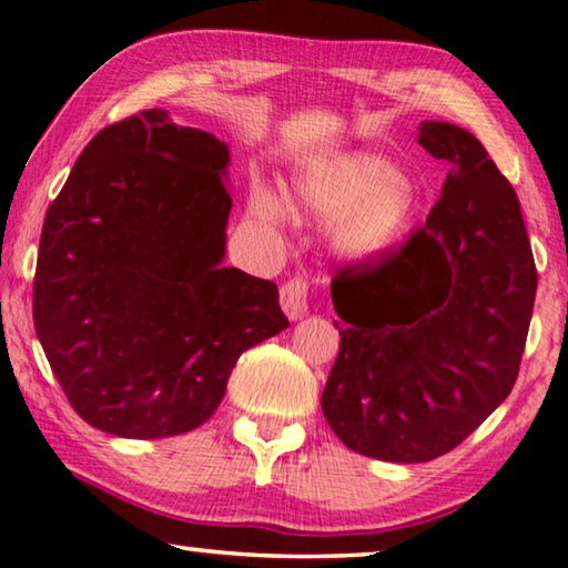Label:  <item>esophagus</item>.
<instances>
[{
  "instance_id": "34e87169",
  "label": "esophagus",
  "mask_w": 568,
  "mask_h": 568,
  "mask_svg": "<svg viewBox=\"0 0 568 568\" xmlns=\"http://www.w3.org/2000/svg\"><path fill=\"white\" fill-rule=\"evenodd\" d=\"M281 306L287 318H301L308 306V281L306 277H291L281 287Z\"/></svg>"
}]
</instances>
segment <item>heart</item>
I'll return each instance as SVG.
<instances>
[{"label":"heart","mask_w":568,"mask_h":568,"mask_svg":"<svg viewBox=\"0 0 568 568\" xmlns=\"http://www.w3.org/2000/svg\"><path fill=\"white\" fill-rule=\"evenodd\" d=\"M295 201L313 216L332 219L336 250L354 260L395 247L416 214V191L408 178L367 152L308 168L295 183ZM250 214L262 226L283 222V206L267 191L252 193Z\"/></svg>","instance_id":"heart-1"}]
</instances>
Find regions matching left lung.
<instances>
[{"mask_svg":"<svg viewBox=\"0 0 568 568\" xmlns=\"http://www.w3.org/2000/svg\"><path fill=\"white\" fill-rule=\"evenodd\" d=\"M418 142L452 163L442 199L400 247L334 275L344 326L321 395L352 452L397 464L452 452L510 395L538 287L520 201L481 142L448 122Z\"/></svg>","mask_w":568,"mask_h":568,"instance_id":"8db88e82","label":"left lung"}]
</instances>
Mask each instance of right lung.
<instances>
[{
	"label": "right lung",
	"mask_w": 568,
	"mask_h": 568,
	"mask_svg": "<svg viewBox=\"0 0 568 568\" xmlns=\"http://www.w3.org/2000/svg\"><path fill=\"white\" fill-rule=\"evenodd\" d=\"M230 150L165 109L83 148L40 234L32 318L73 410L122 438L214 416L240 354L287 328L277 285L224 267Z\"/></svg>",
	"instance_id": "obj_1"
}]
</instances>
